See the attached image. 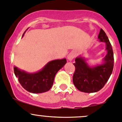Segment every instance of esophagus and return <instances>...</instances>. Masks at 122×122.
<instances>
[{"label": "esophagus", "mask_w": 122, "mask_h": 122, "mask_svg": "<svg viewBox=\"0 0 122 122\" xmlns=\"http://www.w3.org/2000/svg\"><path fill=\"white\" fill-rule=\"evenodd\" d=\"M75 57V53H73V52L70 53L67 55V59H68V60L69 61H72Z\"/></svg>", "instance_id": "obj_1"}]
</instances>
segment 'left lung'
<instances>
[{"mask_svg": "<svg viewBox=\"0 0 122 122\" xmlns=\"http://www.w3.org/2000/svg\"><path fill=\"white\" fill-rule=\"evenodd\" d=\"M98 39L99 42L106 43L107 54L102 64L90 66L86 59L81 56L75 59V71L73 76V82L80 91L85 93H94L104 87L109 80L114 65V57L112 47L107 35L100 29Z\"/></svg>", "mask_w": 122, "mask_h": 122, "instance_id": "8db88e82", "label": "left lung"}]
</instances>
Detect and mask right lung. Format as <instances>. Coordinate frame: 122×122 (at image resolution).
I'll list each match as a JSON object with an SVG mask.
<instances>
[{
	"label": "right lung",
	"mask_w": 122,
	"mask_h": 122,
	"mask_svg": "<svg viewBox=\"0 0 122 122\" xmlns=\"http://www.w3.org/2000/svg\"><path fill=\"white\" fill-rule=\"evenodd\" d=\"M24 32L22 35L23 37ZM65 58L57 59L47 63L39 71L27 73L14 66V73L22 87L33 93H41L48 91L53 84L55 75L66 63Z\"/></svg>",
	"instance_id": "obj_1"
}]
</instances>
